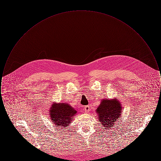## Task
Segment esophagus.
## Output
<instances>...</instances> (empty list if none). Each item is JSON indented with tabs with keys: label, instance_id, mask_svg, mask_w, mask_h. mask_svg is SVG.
Wrapping results in <instances>:
<instances>
[{
	"label": "esophagus",
	"instance_id": "1",
	"mask_svg": "<svg viewBox=\"0 0 161 161\" xmlns=\"http://www.w3.org/2000/svg\"><path fill=\"white\" fill-rule=\"evenodd\" d=\"M84 111H85V112L86 113H87V112H89V110H91V107H90V106H86L85 107H84Z\"/></svg>",
	"mask_w": 161,
	"mask_h": 161
}]
</instances>
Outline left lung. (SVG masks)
<instances>
[{
    "instance_id": "obj_1",
    "label": "left lung",
    "mask_w": 161,
    "mask_h": 161,
    "mask_svg": "<svg viewBox=\"0 0 161 161\" xmlns=\"http://www.w3.org/2000/svg\"><path fill=\"white\" fill-rule=\"evenodd\" d=\"M122 107L117 100L103 99L97 109L99 122L105 128H110L121 117Z\"/></svg>"
}]
</instances>
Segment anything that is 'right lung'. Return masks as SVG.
Masks as SVG:
<instances>
[{"label":"right lung","mask_w":161,"mask_h":161,"mask_svg":"<svg viewBox=\"0 0 161 161\" xmlns=\"http://www.w3.org/2000/svg\"><path fill=\"white\" fill-rule=\"evenodd\" d=\"M76 114L77 111L69 104L54 103L51 107L49 115L55 126L66 128Z\"/></svg>","instance_id":"add662e5"}]
</instances>
